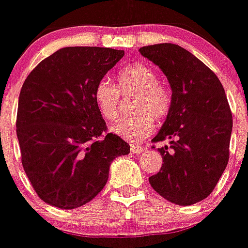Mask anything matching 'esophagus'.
I'll use <instances>...</instances> for the list:
<instances>
[{
  "instance_id": "obj_1",
  "label": "esophagus",
  "mask_w": 248,
  "mask_h": 248,
  "mask_svg": "<svg viewBox=\"0 0 248 248\" xmlns=\"http://www.w3.org/2000/svg\"><path fill=\"white\" fill-rule=\"evenodd\" d=\"M131 153H141L144 150V146L141 145H138V144H131Z\"/></svg>"
}]
</instances>
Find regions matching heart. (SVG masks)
<instances>
[{"instance_id": "heart-1", "label": "heart", "mask_w": 248, "mask_h": 248, "mask_svg": "<svg viewBox=\"0 0 248 248\" xmlns=\"http://www.w3.org/2000/svg\"><path fill=\"white\" fill-rule=\"evenodd\" d=\"M116 86L103 78L94 88V102L99 113L107 121H114L120 114V93L134 94L130 116L121 118L112 126L114 134L128 141H141L154 130V118L164 120L172 108V92L164 82L158 81L154 68L145 63H132L122 68L117 75Z\"/></svg>"}]
</instances>
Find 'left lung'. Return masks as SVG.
<instances>
[{"label": "left lung", "mask_w": 248, "mask_h": 248, "mask_svg": "<svg viewBox=\"0 0 248 248\" xmlns=\"http://www.w3.org/2000/svg\"><path fill=\"white\" fill-rule=\"evenodd\" d=\"M139 51L167 76L173 96L170 114L153 139L170 140V146L158 149L162 168L149 182L173 204L192 205L213 192L228 164L233 120L224 88L208 66L177 44Z\"/></svg>", "instance_id": "8db88e82"}]
</instances>
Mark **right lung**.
I'll use <instances>...</instances> for the list:
<instances>
[{
	"mask_svg": "<svg viewBox=\"0 0 248 248\" xmlns=\"http://www.w3.org/2000/svg\"><path fill=\"white\" fill-rule=\"evenodd\" d=\"M124 52L66 47L44 58L20 90L16 134L21 163L34 191L47 204L75 209L93 200L108 181L114 158L130 145L107 132L94 88Z\"/></svg>",
	"mask_w": 248,
	"mask_h": 248,
	"instance_id": "right-lung-1",
	"label": "right lung"
}]
</instances>
